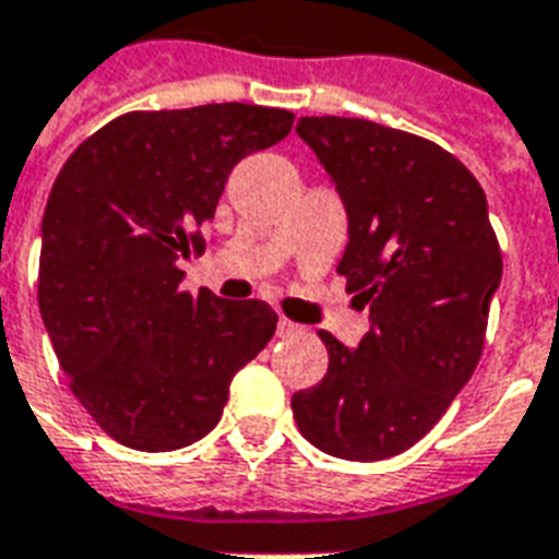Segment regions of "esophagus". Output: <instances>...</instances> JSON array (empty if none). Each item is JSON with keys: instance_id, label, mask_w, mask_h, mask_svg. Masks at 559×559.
<instances>
[{"instance_id": "34e87169", "label": "esophagus", "mask_w": 559, "mask_h": 559, "mask_svg": "<svg viewBox=\"0 0 559 559\" xmlns=\"http://www.w3.org/2000/svg\"><path fill=\"white\" fill-rule=\"evenodd\" d=\"M301 325L299 322L287 320V317H278V337H293V334H299Z\"/></svg>"}]
</instances>
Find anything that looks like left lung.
Here are the masks:
<instances>
[{
  "label": "left lung",
  "mask_w": 559,
  "mask_h": 559,
  "mask_svg": "<svg viewBox=\"0 0 559 559\" xmlns=\"http://www.w3.org/2000/svg\"><path fill=\"white\" fill-rule=\"evenodd\" d=\"M296 132L346 204L337 272L373 325L358 349L320 332L329 373L293 394V417L322 453L379 462L427 436L474 373L503 269L498 237L477 177L436 142L334 115Z\"/></svg>",
  "instance_id": "left-lung-1"
}]
</instances>
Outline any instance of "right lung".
I'll return each instance as SVG.
<instances>
[{
  "instance_id": "right-lung-1",
  "label": "right lung",
  "mask_w": 559,
  "mask_h": 559,
  "mask_svg": "<svg viewBox=\"0 0 559 559\" xmlns=\"http://www.w3.org/2000/svg\"><path fill=\"white\" fill-rule=\"evenodd\" d=\"M293 111L210 103L127 111L61 165L44 213L37 305L70 391L118 444L180 450L216 427L230 379L272 341L266 301L183 290L230 168Z\"/></svg>"
}]
</instances>
